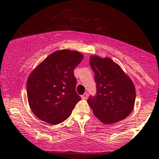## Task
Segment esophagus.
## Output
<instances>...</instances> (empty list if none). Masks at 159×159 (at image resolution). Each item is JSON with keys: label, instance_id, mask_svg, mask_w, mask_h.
Returning <instances> with one entry per match:
<instances>
[{"label": "esophagus", "instance_id": "esophagus-1", "mask_svg": "<svg viewBox=\"0 0 159 159\" xmlns=\"http://www.w3.org/2000/svg\"><path fill=\"white\" fill-rule=\"evenodd\" d=\"M87 98H88V93H84V94L81 96V99H82V100H86Z\"/></svg>", "mask_w": 159, "mask_h": 159}]
</instances>
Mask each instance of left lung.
Masks as SVG:
<instances>
[{
  "mask_svg": "<svg viewBox=\"0 0 159 159\" xmlns=\"http://www.w3.org/2000/svg\"><path fill=\"white\" fill-rule=\"evenodd\" d=\"M89 63L95 74L97 94L88 103L103 124H114L130 115L135 105L136 89L130 77L109 57L92 55Z\"/></svg>",
  "mask_w": 159,
  "mask_h": 159,
  "instance_id": "obj_1",
  "label": "left lung"
}]
</instances>
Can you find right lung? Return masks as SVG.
I'll return each instance as SVG.
<instances>
[{
    "instance_id": "1",
    "label": "right lung",
    "mask_w": 159,
    "mask_h": 159,
    "mask_svg": "<svg viewBox=\"0 0 159 159\" xmlns=\"http://www.w3.org/2000/svg\"><path fill=\"white\" fill-rule=\"evenodd\" d=\"M83 57L75 50H57L31 71L26 82L28 103L39 119L57 125L69 118L81 100L74 70Z\"/></svg>"
}]
</instances>
